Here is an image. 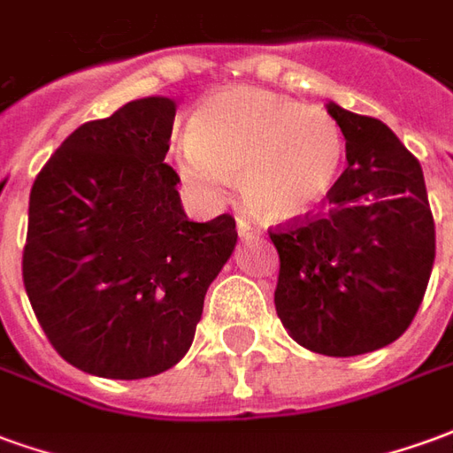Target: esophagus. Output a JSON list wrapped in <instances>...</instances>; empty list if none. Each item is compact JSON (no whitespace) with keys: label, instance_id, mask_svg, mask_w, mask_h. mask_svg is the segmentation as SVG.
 Segmentation results:
<instances>
[{"label":"esophagus","instance_id":"obj_1","mask_svg":"<svg viewBox=\"0 0 453 453\" xmlns=\"http://www.w3.org/2000/svg\"><path fill=\"white\" fill-rule=\"evenodd\" d=\"M237 235L242 237V240H250V237H259V230L250 220H245V218H237Z\"/></svg>","mask_w":453,"mask_h":453}]
</instances>
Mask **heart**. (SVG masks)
<instances>
[{
	"label": "heart",
	"instance_id": "heart-1",
	"mask_svg": "<svg viewBox=\"0 0 453 453\" xmlns=\"http://www.w3.org/2000/svg\"><path fill=\"white\" fill-rule=\"evenodd\" d=\"M342 155L333 116L257 87L211 94L191 116V138L174 148L179 174L201 196L220 198L237 174L247 206L272 223L323 203Z\"/></svg>",
	"mask_w": 453,
	"mask_h": 453
}]
</instances>
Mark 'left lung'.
<instances>
[{
  "label": "left lung",
  "instance_id": "8db88e82",
  "mask_svg": "<svg viewBox=\"0 0 453 453\" xmlns=\"http://www.w3.org/2000/svg\"><path fill=\"white\" fill-rule=\"evenodd\" d=\"M327 113L347 140V169L325 213L269 230L274 305L301 347L357 357L412 323L434 265V218L419 162L386 123L333 102Z\"/></svg>",
  "mask_w": 453,
  "mask_h": 453
}]
</instances>
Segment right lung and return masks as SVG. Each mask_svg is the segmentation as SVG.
I'll list each match as a JSON object with an SVG mask.
<instances>
[{
  "label": "right lung",
  "instance_id": "1",
  "mask_svg": "<svg viewBox=\"0 0 453 453\" xmlns=\"http://www.w3.org/2000/svg\"><path fill=\"white\" fill-rule=\"evenodd\" d=\"M177 106L148 96L67 135L31 188L24 286L67 364L135 380L191 347L235 218L188 220L167 157Z\"/></svg>",
  "mask_w": 453,
  "mask_h": 453
}]
</instances>
